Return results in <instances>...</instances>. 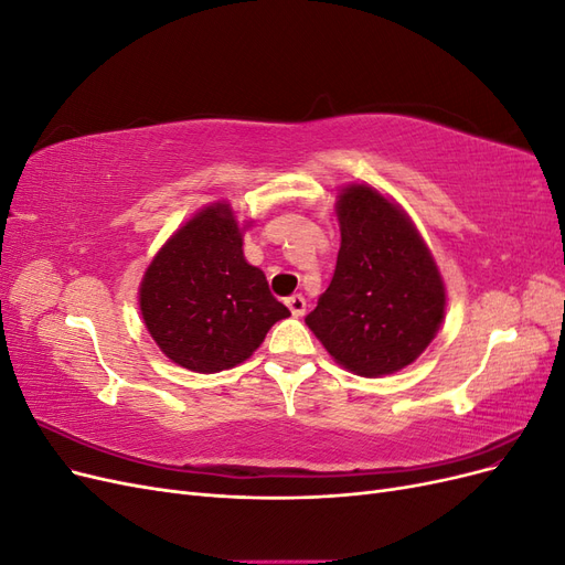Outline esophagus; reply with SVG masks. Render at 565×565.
I'll list each match as a JSON object with an SVG mask.
<instances>
[{
  "label": "esophagus",
  "instance_id": "34e87169",
  "mask_svg": "<svg viewBox=\"0 0 565 565\" xmlns=\"http://www.w3.org/2000/svg\"><path fill=\"white\" fill-rule=\"evenodd\" d=\"M287 309L292 311L295 318H301L306 313V299L301 295H292L287 299Z\"/></svg>",
  "mask_w": 565,
  "mask_h": 565
}]
</instances>
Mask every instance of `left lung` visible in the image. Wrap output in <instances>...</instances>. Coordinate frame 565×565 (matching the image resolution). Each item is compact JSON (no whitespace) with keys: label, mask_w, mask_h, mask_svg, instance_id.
Segmentation results:
<instances>
[{"label":"left lung","mask_w":565,"mask_h":565,"mask_svg":"<svg viewBox=\"0 0 565 565\" xmlns=\"http://www.w3.org/2000/svg\"><path fill=\"white\" fill-rule=\"evenodd\" d=\"M341 245L330 287L306 316L334 363L384 377L431 344L446 318V282L401 204L361 181L334 202Z\"/></svg>","instance_id":"obj_1"}]
</instances>
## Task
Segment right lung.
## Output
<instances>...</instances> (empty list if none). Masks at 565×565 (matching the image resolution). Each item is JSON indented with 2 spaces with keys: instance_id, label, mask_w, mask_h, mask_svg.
I'll use <instances>...</instances> for the list:
<instances>
[{
  "instance_id": "right-lung-1",
  "label": "right lung",
  "mask_w": 565,
  "mask_h": 565,
  "mask_svg": "<svg viewBox=\"0 0 565 565\" xmlns=\"http://www.w3.org/2000/svg\"><path fill=\"white\" fill-rule=\"evenodd\" d=\"M231 202L216 200L181 224L152 256L139 309L169 361L200 374L245 363L289 309L270 295L262 268L243 252Z\"/></svg>"
}]
</instances>
